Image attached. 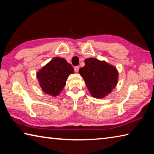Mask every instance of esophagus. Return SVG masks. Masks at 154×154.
Wrapping results in <instances>:
<instances>
[{"instance_id": "1", "label": "esophagus", "mask_w": 154, "mask_h": 154, "mask_svg": "<svg viewBox=\"0 0 154 154\" xmlns=\"http://www.w3.org/2000/svg\"><path fill=\"white\" fill-rule=\"evenodd\" d=\"M74 70H75V72H77L78 71H79V66H75V67L74 68Z\"/></svg>"}]
</instances>
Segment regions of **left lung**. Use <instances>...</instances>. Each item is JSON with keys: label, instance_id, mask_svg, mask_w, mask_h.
Here are the masks:
<instances>
[{"label": "left lung", "instance_id": "obj_1", "mask_svg": "<svg viewBox=\"0 0 154 154\" xmlns=\"http://www.w3.org/2000/svg\"><path fill=\"white\" fill-rule=\"evenodd\" d=\"M79 72L84 79L91 95L96 98H103L116 88L118 80V71L113 65L97 58L85 60V66Z\"/></svg>", "mask_w": 154, "mask_h": 154}]
</instances>
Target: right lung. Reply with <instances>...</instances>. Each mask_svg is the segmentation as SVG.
<instances>
[{"label":"right lung","mask_w":154,"mask_h":154,"mask_svg":"<svg viewBox=\"0 0 154 154\" xmlns=\"http://www.w3.org/2000/svg\"><path fill=\"white\" fill-rule=\"evenodd\" d=\"M74 69L66 60L55 57L36 72L40 87L43 92L52 96H57L62 92L69 75Z\"/></svg>","instance_id":"add662e5"}]
</instances>
